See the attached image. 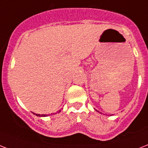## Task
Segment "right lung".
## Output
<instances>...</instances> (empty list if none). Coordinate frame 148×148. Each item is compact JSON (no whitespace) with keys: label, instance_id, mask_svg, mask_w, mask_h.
Returning <instances> with one entry per match:
<instances>
[{"label":"right lung","instance_id":"obj_1","mask_svg":"<svg viewBox=\"0 0 148 148\" xmlns=\"http://www.w3.org/2000/svg\"><path fill=\"white\" fill-rule=\"evenodd\" d=\"M61 111V110H59V112ZM54 114V113H53ZM37 116H40V117H42V116H48V115H40V114H36Z\"/></svg>","mask_w":148,"mask_h":148}]
</instances>
